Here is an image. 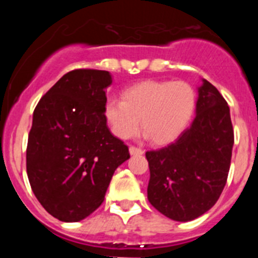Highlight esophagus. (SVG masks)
Masks as SVG:
<instances>
[{"label": "esophagus", "mask_w": 258, "mask_h": 258, "mask_svg": "<svg viewBox=\"0 0 258 258\" xmlns=\"http://www.w3.org/2000/svg\"><path fill=\"white\" fill-rule=\"evenodd\" d=\"M129 152H131V155H143V150L142 149H138V147H134V146H131L129 147Z\"/></svg>", "instance_id": "esophagus-1"}]
</instances>
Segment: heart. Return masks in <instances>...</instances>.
Segmentation results:
<instances>
[{
    "label": "heart",
    "instance_id": "heart-1",
    "mask_svg": "<svg viewBox=\"0 0 258 258\" xmlns=\"http://www.w3.org/2000/svg\"><path fill=\"white\" fill-rule=\"evenodd\" d=\"M195 102L194 89L184 81H145L126 89L122 101L108 99L104 116L112 133L121 140L134 137L142 126L146 138L166 145L186 129Z\"/></svg>",
    "mask_w": 258,
    "mask_h": 258
}]
</instances>
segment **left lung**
I'll use <instances>...</instances> for the list:
<instances>
[{"label":"left lung","instance_id":"left-lung-1","mask_svg":"<svg viewBox=\"0 0 258 258\" xmlns=\"http://www.w3.org/2000/svg\"><path fill=\"white\" fill-rule=\"evenodd\" d=\"M232 146L229 106L217 89L202 79L190 127L169 146L146 152L147 198L152 207L178 222L208 212L226 184Z\"/></svg>","mask_w":258,"mask_h":258}]
</instances>
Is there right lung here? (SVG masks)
I'll return each instance as SVG.
<instances>
[{"mask_svg":"<svg viewBox=\"0 0 258 258\" xmlns=\"http://www.w3.org/2000/svg\"><path fill=\"white\" fill-rule=\"evenodd\" d=\"M111 84L107 71H71L33 112L27 174L41 206L63 222H79L101 206L115 170L131 157L107 126Z\"/></svg>","mask_w":258,"mask_h":258,"instance_id":"obj_1","label":"right lung"}]
</instances>
